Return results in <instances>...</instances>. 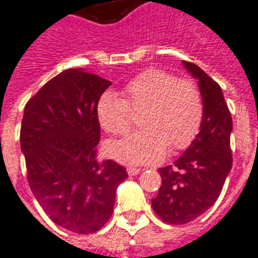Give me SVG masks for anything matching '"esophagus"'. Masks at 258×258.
I'll return each instance as SVG.
<instances>
[{
	"label": "esophagus",
	"instance_id": "34e87169",
	"mask_svg": "<svg viewBox=\"0 0 258 258\" xmlns=\"http://www.w3.org/2000/svg\"><path fill=\"white\" fill-rule=\"evenodd\" d=\"M141 171H142V169H141V168H137V167H128V168H127V173H128V175H138Z\"/></svg>",
	"mask_w": 258,
	"mask_h": 258
}]
</instances>
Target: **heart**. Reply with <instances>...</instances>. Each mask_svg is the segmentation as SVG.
<instances>
[{"label":"heart","mask_w":258,"mask_h":258,"mask_svg":"<svg viewBox=\"0 0 258 258\" xmlns=\"http://www.w3.org/2000/svg\"><path fill=\"white\" fill-rule=\"evenodd\" d=\"M123 98L105 91L97 102L101 127L116 137L133 128V113L142 128L108 146L110 157L124 164L158 161L168 148H187L201 128L204 101L196 82L175 78L160 70H148L128 82Z\"/></svg>","instance_id":"b5f03b06"}]
</instances>
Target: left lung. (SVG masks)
I'll return each mask as SVG.
<instances>
[{
    "label": "left lung",
    "mask_w": 258,
    "mask_h": 258,
    "mask_svg": "<svg viewBox=\"0 0 258 258\" xmlns=\"http://www.w3.org/2000/svg\"><path fill=\"white\" fill-rule=\"evenodd\" d=\"M198 79L204 119L197 138L173 165L160 168L161 186L152 200L154 213L168 224L190 223L216 202L232 167V119L221 87L194 62L183 61Z\"/></svg>",
    "instance_id": "obj_1"
}]
</instances>
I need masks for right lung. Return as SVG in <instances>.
Here are the masks:
<instances>
[{
    "label": "right lung",
    "instance_id": "add662e5",
    "mask_svg": "<svg viewBox=\"0 0 258 258\" xmlns=\"http://www.w3.org/2000/svg\"><path fill=\"white\" fill-rule=\"evenodd\" d=\"M110 85L70 68L32 95L23 114L20 146L30 188L53 223L76 234L106 224L116 188L128 176L123 165L98 158L97 102Z\"/></svg>",
    "mask_w": 258,
    "mask_h": 258
}]
</instances>
